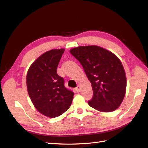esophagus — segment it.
Segmentation results:
<instances>
[{
  "label": "esophagus",
  "mask_w": 148,
  "mask_h": 148,
  "mask_svg": "<svg viewBox=\"0 0 148 148\" xmlns=\"http://www.w3.org/2000/svg\"><path fill=\"white\" fill-rule=\"evenodd\" d=\"M76 90L77 92H80V90H81V86H80V85H77V87L76 88Z\"/></svg>",
  "instance_id": "esophagus-1"
}]
</instances>
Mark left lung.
<instances>
[{
    "label": "left lung",
    "mask_w": 148,
    "mask_h": 148,
    "mask_svg": "<svg viewBox=\"0 0 148 148\" xmlns=\"http://www.w3.org/2000/svg\"><path fill=\"white\" fill-rule=\"evenodd\" d=\"M70 53L82 65L92 84L93 98L88 103L100 112L118 109L123 100L127 88L126 74L117 56L97 46H79Z\"/></svg>",
    "instance_id": "obj_1"
}]
</instances>
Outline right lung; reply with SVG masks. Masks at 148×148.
<instances>
[{"instance_id":"right-lung-1","label":"right lung","mask_w":148,"mask_h":148,"mask_svg":"<svg viewBox=\"0 0 148 148\" xmlns=\"http://www.w3.org/2000/svg\"><path fill=\"white\" fill-rule=\"evenodd\" d=\"M64 49H51L40 55L30 65L27 87L34 107L49 118L60 116L70 108L74 93L64 86L57 69Z\"/></svg>"}]
</instances>
